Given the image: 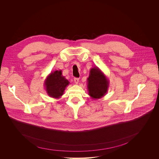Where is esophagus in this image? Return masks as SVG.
<instances>
[{
    "label": "esophagus",
    "instance_id": "1",
    "mask_svg": "<svg viewBox=\"0 0 159 159\" xmlns=\"http://www.w3.org/2000/svg\"><path fill=\"white\" fill-rule=\"evenodd\" d=\"M79 78H74V81H75V83H76V84H78V83H79Z\"/></svg>",
    "mask_w": 159,
    "mask_h": 159
}]
</instances>
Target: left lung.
Returning a JSON list of instances; mask_svg holds the SVG:
<instances>
[{
  "mask_svg": "<svg viewBox=\"0 0 159 159\" xmlns=\"http://www.w3.org/2000/svg\"><path fill=\"white\" fill-rule=\"evenodd\" d=\"M87 83L89 95L93 100H97L107 94L110 81L100 68L94 67L90 70Z\"/></svg>",
  "mask_w": 159,
  "mask_h": 159,
  "instance_id": "obj_1",
  "label": "left lung"
}]
</instances>
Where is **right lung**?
Masks as SVG:
<instances>
[{"label":"right lung","mask_w":159,"mask_h":159,"mask_svg":"<svg viewBox=\"0 0 159 159\" xmlns=\"http://www.w3.org/2000/svg\"><path fill=\"white\" fill-rule=\"evenodd\" d=\"M70 82L62 75V70L51 72L44 81V86L48 95L53 98H60L63 95Z\"/></svg>","instance_id":"right-lung-1"}]
</instances>
